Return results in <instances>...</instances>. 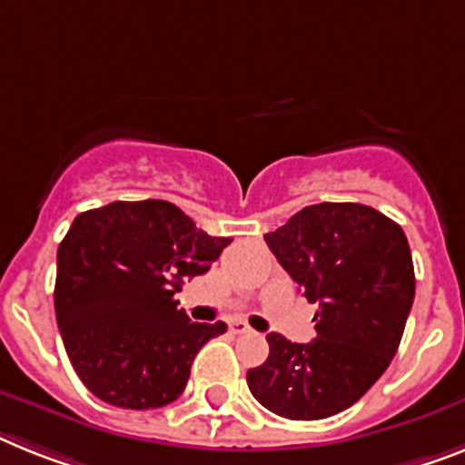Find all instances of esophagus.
<instances>
[{"label": "esophagus", "mask_w": 465, "mask_h": 465, "mask_svg": "<svg viewBox=\"0 0 465 465\" xmlns=\"http://www.w3.org/2000/svg\"><path fill=\"white\" fill-rule=\"evenodd\" d=\"M232 331H233V333H239V335L241 333H252V329L245 322H233L232 323Z\"/></svg>", "instance_id": "1"}]
</instances>
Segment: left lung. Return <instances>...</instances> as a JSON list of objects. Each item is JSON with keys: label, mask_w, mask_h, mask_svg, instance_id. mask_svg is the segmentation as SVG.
<instances>
[{"label": "left lung", "mask_w": 465, "mask_h": 465, "mask_svg": "<svg viewBox=\"0 0 465 465\" xmlns=\"http://www.w3.org/2000/svg\"><path fill=\"white\" fill-rule=\"evenodd\" d=\"M264 241L319 305L317 338L291 342L269 333V357L248 371V388L264 409L291 420L345 411L400 347L416 291L407 236L361 203H317Z\"/></svg>", "instance_id": "left-lung-1"}]
</instances>
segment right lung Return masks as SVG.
<instances>
[{
	"instance_id": "add662e5",
	"label": "right lung",
	"mask_w": 465,
	"mask_h": 465,
	"mask_svg": "<svg viewBox=\"0 0 465 465\" xmlns=\"http://www.w3.org/2000/svg\"><path fill=\"white\" fill-rule=\"evenodd\" d=\"M232 239L196 229L167 201H115L77 214L58 245L54 307L70 364L92 395L158 409L224 322H191L174 292L205 274Z\"/></svg>"
}]
</instances>
